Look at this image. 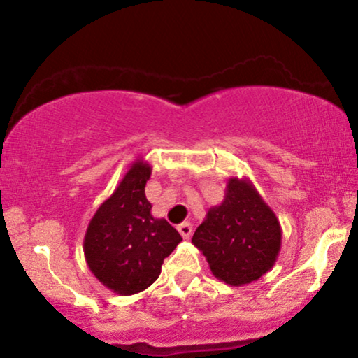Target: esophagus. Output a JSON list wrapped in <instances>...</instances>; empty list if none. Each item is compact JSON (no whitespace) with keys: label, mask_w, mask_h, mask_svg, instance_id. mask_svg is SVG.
Returning a JSON list of instances; mask_svg holds the SVG:
<instances>
[{"label":"esophagus","mask_w":358,"mask_h":358,"mask_svg":"<svg viewBox=\"0 0 358 358\" xmlns=\"http://www.w3.org/2000/svg\"><path fill=\"white\" fill-rule=\"evenodd\" d=\"M178 231L184 239H189L190 234H192V224L190 223H180L178 224Z\"/></svg>","instance_id":"34e87169"}]
</instances>
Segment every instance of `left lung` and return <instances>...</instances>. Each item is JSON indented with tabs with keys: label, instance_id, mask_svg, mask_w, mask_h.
<instances>
[{
	"label": "left lung",
	"instance_id": "8db88e82",
	"mask_svg": "<svg viewBox=\"0 0 358 358\" xmlns=\"http://www.w3.org/2000/svg\"><path fill=\"white\" fill-rule=\"evenodd\" d=\"M192 243L218 280L241 287L273 267L282 246V227L251 180L229 178L223 202L208 210Z\"/></svg>",
	"mask_w": 358,
	"mask_h": 358
}]
</instances>
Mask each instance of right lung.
Returning <instances> with one entry per match:
<instances>
[{
  "mask_svg": "<svg viewBox=\"0 0 358 358\" xmlns=\"http://www.w3.org/2000/svg\"><path fill=\"white\" fill-rule=\"evenodd\" d=\"M151 166L135 159L87 224L83 251L94 277L117 295L140 293L155 283L164 257L182 241L164 218L151 215L145 195Z\"/></svg>",
  "mask_w": 358,
  "mask_h": 358,
  "instance_id": "add662e5",
  "label": "right lung"
}]
</instances>
